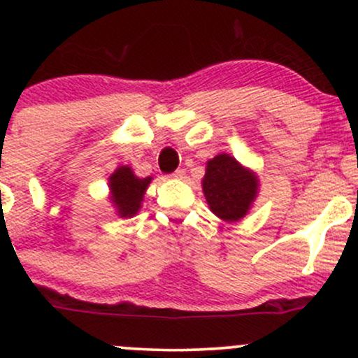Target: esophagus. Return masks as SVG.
I'll return each instance as SVG.
<instances>
[{
  "label": "esophagus",
  "mask_w": 358,
  "mask_h": 358,
  "mask_svg": "<svg viewBox=\"0 0 358 358\" xmlns=\"http://www.w3.org/2000/svg\"><path fill=\"white\" fill-rule=\"evenodd\" d=\"M185 176V171L183 170H176L171 173V178H176V180H182Z\"/></svg>",
  "instance_id": "34e87169"
}]
</instances>
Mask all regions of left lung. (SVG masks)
<instances>
[{"label": "left lung", "instance_id": "obj_1", "mask_svg": "<svg viewBox=\"0 0 358 358\" xmlns=\"http://www.w3.org/2000/svg\"><path fill=\"white\" fill-rule=\"evenodd\" d=\"M202 187L210 210L220 219L234 222L248 213L256 199L257 180L236 158L222 153L207 163Z\"/></svg>", "mask_w": 358, "mask_h": 358}]
</instances>
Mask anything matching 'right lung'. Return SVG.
Here are the masks:
<instances>
[{
  "instance_id": "add662e5",
  "label": "right lung",
  "mask_w": 358,
  "mask_h": 358,
  "mask_svg": "<svg viewBox=\"0 0 358 358\" xmlns=\"http://www.w3.org/2000/svg\"><path fill=\"white\" fill-rule=\"evenodd\" d=\"M151 178H138L131 171L129 166H121L110 175V199L117 207V213L121 217L136 215L141 207L143 195H145Z\"/></svg>"
}]
</instances>
